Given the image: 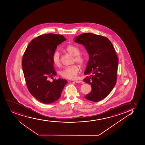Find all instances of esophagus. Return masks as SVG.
I'll return each mask as SVG.
<instances>
[{
    "mask_svg": "<svg viewBox=\"0 0 145 145\" xmlns=\"http://www.w3.org/2000/svg\"><path fill=\"white\" fill-rule=\"evenodd\" d=\"M74 82L76 83H80L81 82V81H79V80H74Z\"/></svg>",
    "mask_w": 145,
    "mask_h": 145,
    "instance_id": "34e87169",
    "label": "esophagus"
}]
</instances>
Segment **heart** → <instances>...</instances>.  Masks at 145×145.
<instances>
[{
	"mask_svg": "<svg viewBox=\"0 0 145 145\" xmlns=\"http://www.w3.org/2000/svg\"><path fill=\"white\" fill-rule=\"evenodd\" d=\"M66 51L70 55L74 56L73 62H76L81 66L84 65L85 62V59L82 55H80V50L75 45H69L65 48ZM52 60L55 65L60 67L61 65L60 54L59 51L56 50L53 54ZM80 69L76 65L67 67L61 71L60 75L64 78L68 80H74L77 77Z\"/></svg>",
	"mask_w": 145,
	"mask_h": 145,
	"instance_id": "heart-1",
	"label": "heart"
}]
</instances>
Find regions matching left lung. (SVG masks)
Returning a JSON list of instances; mask_svg holds the SVG:
<instances>
[{"label":"left lung","mask_w":145,"mask_h":145,"mask_svg":"<svg viewBox=\"0 0 145 145\" xmlns=\"http://www.w3.org/2000/svg\"><path fill=\"white\" fill-rule=\"evenodd\" d=\"M75 42L85 46L89 55L84 82L91 87L85 98L97 102L109 95L116 83L118 59L111 41L105 36L84 33L76 36Z\"/></svg>","instance_id":"8db88e82"}]
</instances>
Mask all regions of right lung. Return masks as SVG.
I'll return each mask as SVG.
<instances>
[{"label":"right lung","instance_id":"right-lung-1","mask_svg":"<svg viewBox=\"0 0 145 145\" xmlns=\"http://www.w3.org/2000/svg\"><path fill=\"white\" fill-rule=\"evenodd\" d=\"M67 39L59 34H42L29 44L22 60V70L28 90L38 101L50 104L57 101L67 81L59 78L49 81L56 76L52 60L58 44Z\"/></svg>","mask_w":145,"mask_h":145}]
</instances>
